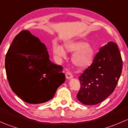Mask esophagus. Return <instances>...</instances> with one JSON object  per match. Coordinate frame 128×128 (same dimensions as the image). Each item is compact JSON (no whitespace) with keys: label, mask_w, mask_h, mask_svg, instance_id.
<instances>
[{"label":"esophagus","mask_w":128,"mask_h":128,"mask_svg":"<svg viewBox=\"0 0 128 128\" xmlns=\"http://www.w3.org/2000/svg\"><path fill=\"white\" fill-rule=\"evenodd\" d=\"M66 77L67 79H70V78H72L73 77V76L70 72H66Z\"/></svg>","instance_id":"1"}]
</instances>
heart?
Returning <instances> with one entry per match:
<instances>
[{"instance_id":"b5f03b06","label":"heart","mask_w":128,"mask_h":128,"mask_svg":"<svg viewBox=\"0 0 128 128\" xmlns=\"http://www.w3.org/2000/svg\"><path fill=\"white\" fill-rule=\"evenodd\" d=\"M66 51L74 52L72 58L74 65L80 69H86L91 65L94 57V50L87 42L82 41H69L64 44ZM53 52L59 59L66 58V51L61 46H53Z\"/></svg>"}]
</instances>
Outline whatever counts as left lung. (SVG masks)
I'll return each mask as SVG.
<instances>
[{"mask_svg": "<svg viewBox=\"0 0 128 128\" xmlns=\"http://www.w3.org/2000/svg\"><path fill=\"white\" fill-rule=\"evenodd\" d=\"M122 69L118 46L110 41L102 47L91 65L78 77V101L87 105L101 103L115 89Z\"/></svg>", "mask_w": 128, "mask_h": 128, "instance_id": "left-lung-1", "label": "left lung"}]
</instances>
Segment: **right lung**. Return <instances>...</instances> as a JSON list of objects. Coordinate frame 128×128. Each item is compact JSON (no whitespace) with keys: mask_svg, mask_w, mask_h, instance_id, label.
Returning a JSON list of instances; mask_svg holds the SVG:
<instances>
[{"mask_svg":"<svg viewBox=\"0 0 128 128\" xmlns=\"http://www.w3.org/2000/svg\"><path fill=\"white\" fill-rule=\"evenodd\" d=\"M5 66L12 91L30 104L52 99L66 80L62 67L50 60L44 44L28 30H22L14 38Z\"/></svg>","mask_w":128,"mask_h":128,"instance_id":"right-lung-1","label":"right lung"}]
</instances>
